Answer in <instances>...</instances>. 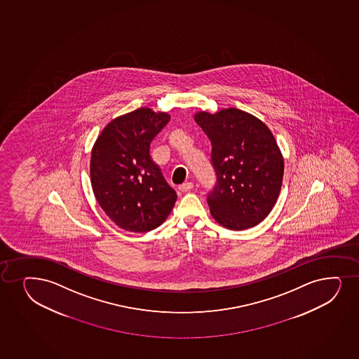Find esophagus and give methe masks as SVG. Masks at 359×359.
<instances>
[{
    "mask_svg": "<svg viewBox=\"0 0 359 359\" xmlns=\"http://www.w3.org/2000/svg\"><path fill=\"white\" fill-rule=\"evenodd\" d=\"M193 187H194V184H193L191 182H184L183 184L178 187V189H180V191H182V193H184V191H189L190 189H193Z\"/></svg>",
    "mask_w": 359,
    "mask_h": 359,
    "instance_id": "1",
    "label": "esophagus"
}]
</instances>
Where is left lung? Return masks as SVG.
I'll return each mask as SVG.
<instances>
[{
    "mask_svg": "<svg viewBox=\"0 0 359 359\" xmlns=\"http://www.w3.org/2000/svg\"><path fill=\"white\" fill-rule=\"evenodd\" d=\"M194 120L212 142L218 178L208 195L210 215L229 230L256 226L280 194L284 158L276 137L260 118L237 107L195 112Z\"/></svg>",
    "mask_w": 359,
    "mask_h": 359,
    "instance_id": "1",
    "label": "left lung"
}]
</instances>
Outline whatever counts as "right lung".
Here are the masks:
<instances>
[{
	"mask_svg": "<svg viewBox=\"0 0 359 359\" xmlns=\"http://www.w3.org/2000/svg\"><path fill=\"white\" fill-rule=\"evenodd\" d=\"M171 116L139 107L110 121L92 147L90 176L99 206L117 226L147 232L164 223L177 198L149 157Z\"/></svg>",
	"mask_w": 359,
	"mask_h": 359,
	"instance_id": "obj_1",
	"label": "right lung"
}]
</instances>
